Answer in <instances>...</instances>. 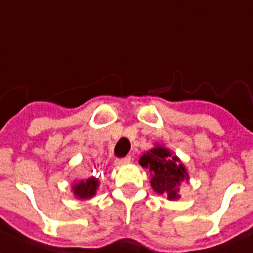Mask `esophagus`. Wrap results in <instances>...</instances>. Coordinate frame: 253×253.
Returning a JSON list of instances; mask_svg holds the SVG:
<instances>
[{"instance_id":"1","label":"esophagus","mask_w":253,"mask_h":253,"mask_svg":"<svg viewBox=\"0 0 253 253\" xmlns=\"http://www.w3.org/2000/svg\"><path fill=\"white\" fill-rule=\"evenodd\" d=\"M131 162V156H126L123 157V158H117L114 161V165L116 166H122V165H127V163Z\"/></svg>"}]
</instances>
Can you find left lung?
<instances>
[{
	"mask_svg": "<svg viewBox=\"0 0 253 253\" xmlns=\"http://www.w3.org/2000/svg\"><path fill=\"white\" fill-rule=\"evenodd\" d=\"M139 162L149 169L153 190L158 194L167 195V199L180 198V184L188 180V173L177 157H171L169 150L157 146L144 153Z\"/></svg>",
	"mask_w": 253,
	"mask_h": 253,
	"instance_id": "8db88e82",
	"label": "left lung"
}]
</instances>
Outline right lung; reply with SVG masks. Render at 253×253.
Returning <instances> with one entry per match:
<instances>
[{
  "label": "right lung",
  "instance_id": "right-lung-1",
  "mask_svg": "<svg viewBox=\"0 0 253 253\" xmlns=\"http://www.w3.org/2000/svg\"><path fill=\"white\" fill-rule=\"evenodd\" d=\"M97 186H99L97 180H95L94 177H90V179L84 180V181H80L78 184H76L73 186V190L74 194L77 195L78 198L87 199L91 198L96 193Z\"/></svg>",
  "mask_w": 253,
  "mask_h": 253
}]
</instances>
